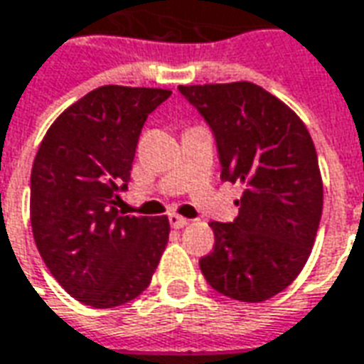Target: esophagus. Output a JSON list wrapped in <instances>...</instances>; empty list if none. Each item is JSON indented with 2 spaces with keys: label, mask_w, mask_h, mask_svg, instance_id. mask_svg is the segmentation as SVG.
<instances>
[{
  "label": "esophagus",
  "mask_w": 364,
  "mask_h": 364,
  "mask_svg": "<svg viewBox=\"0 0 364 364\" xmlns=\"http://www.w3.org/2000/svg\"><path fill=\"white\" fill-rule=\"evenodd\" d=\"M169 225L173 228H183V226L189 225V218L179 217V215H169Z\"/></svg>",
  "instance_id": "obj_1"
}]
</instances>
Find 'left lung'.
Instances as JSON below:
<instances>
[{
	"mask_svg": "<svg viewBox=\"0 0 364 364\" xmlns=\"http://www.w3.org/2000/svg\"><path fill=\"white\" fill-rule=\"evenodd\" d=\"M217 138L220 179L242 183L235 223L213 220V252L199 266L210 288L246 304L286 289L314 248L323 181L296 112L252 82L179 86Z\"/></svg>",
	"mask_w": 364,
	"mask_h": 364,
	"instance_id": "left-lung-1",
	"label": "left lung"
}]
</instances>
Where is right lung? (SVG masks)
Masks as SVG:
<instances>
[{
  "mask_svg": "<svg viewBox=\"0 0 364 364\" xmlns=\"http://www.w3.org/2000/svg\"><path fill=\"white\" fill-rule=\"evenodd\" d=\"M165 88L100 86L50 124L31 169V228L41 258L86 306L128 304L149 286L169 240L167 217H120L147 114Z\"/></svg>",
  "mask_w": 364,
  "mask_h": 364,
  "instance_id": "right-lung-1",
  "label": "right lung"
}]
</instances>
